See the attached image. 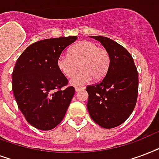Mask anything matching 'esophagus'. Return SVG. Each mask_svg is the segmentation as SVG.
<instances>
[{
  "label": "esophagus",
  "instance_id": "esophagus-1",
  "mask_svg": "<svg viewBox=\"0 0 159 159\" xmlns=\"http://www.w3.org/2000/svg\"><path fill=\"white\" fill-rule=\"evenodd\" d=\"M84 88H81V87H76L75 90V92H80V91L84 90Z\"/></svg>",
  "mask_w": 159,
  "mask_h": 159
}]
</instances>
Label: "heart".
Returning <instances> with one entry per match:
<instances>
[{
	"label": "heart",
	"instance_id": "heart-1",
	"mask_svg": "<svg viewBox=\"0 0 159 159\" xmlns=\"http://www.w3.org/2000/svg\"><path fill=\"white\" fill-rule=\"evenodd\" d=\"M58 70L66 78H71L77 69L80 72L70 81L72 86H82L93 81H100L106 76L110 66V56L104 48L96 43L82 40L70 50L68 55H60L56 62Z\"/></svg>",
	"mask_w": 159,
	"mask_h": 159
}]
</instances>
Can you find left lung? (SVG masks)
Instances as JSON below:
<instances>
[{"mask_svg":"<svg viewBox=\"0 0 159 159\" xmlns=\"http://www.w3.org/2000/svg\"><path fill=\"white\" fill-rule=\"evenodd\" d=\"M90 37L99 41L109 52L110 66L100 83L86 88L87 109L97 124L112 129L123 124L134 109L139 74L134 59L125 48L109 38Z\"/></svg>","mask_w":159,"mask_h":159,"instance_id":"8db88e82","label":"left lung"}]
</instances>
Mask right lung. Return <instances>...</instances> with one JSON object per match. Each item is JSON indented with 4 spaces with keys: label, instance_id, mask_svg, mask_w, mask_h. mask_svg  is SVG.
I'll use <instances>...</instances> for the list:
<instances>
[{
    "label": "right lung",
    "instance_id": "add662e5",
    "mask_svg": "<svg viewBox=\"0 0 159 159\" xmlns=\"http://www.w3.org/2000/svg\"><path fill=\"white\" fill-rule=\"evenodd\" d=\"M77 36L52 38L34 43L16 60L12 90L18 108L30 125L50 130L62 121L75 88L63 89L68 80L58 70V57Z\"/></svg>",
    "mask_w": 159,
    "mask_h": 159
}]
</instances>
